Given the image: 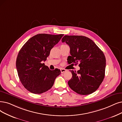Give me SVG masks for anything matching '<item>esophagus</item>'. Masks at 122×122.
Instances as JSON below:
<instances>
[{
	"instance_id": "obj_1",
	"label": "esophagus",
	"mask_w": 122,
	"mask_h": 122,
	"mask_svg": "<svg viewBox=\"0 0 122 122\" xmlns=\"http://www.w3.org/2000/svg\"><path fill=\"white\" fill-rule=\"evenodd\" d=\"M66 70H65V69H61V73H64V72H65V71H66Z\"/></svg>"
}]
</instances>
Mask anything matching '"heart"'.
Wrapping results in <instances>:
<instances>
[{
    "instance_id": "heart-1",
    "label": "heart",
    "mask_w": 122,
    "mask_h": 122,
    "mask_svg": "<svg viewBox=\"0 0 122 122\" xmlns=\"http://www.w3.org/2000/svg\"><path fill=\"white\" fill-rule=\"evenodd\" d=\"M64 45H62V46H64Z\"/></svg>"
}]
</instances>
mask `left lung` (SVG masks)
Instances as JSON below:
<instances>
[{"label":"left lung","instance_id":"obj_1","mask_svg":"<svg viewBox=\"0 0 122 122\" xmlns=\"http://www.w3.org/2000/svg\"><path fill=\"white\" fill-rule=\"evenodd\" d=\"M70 47L69 64L79 63L80 70L71 71L70 88L82 95L91 94L99 88L105 77L106 57L100 48L90 38L81 36H65L61 40ZM71 64V65H72Z\"/></svg>","mask_w":122,"mask_h":122}]
</instances>
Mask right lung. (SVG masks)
Here are the masks:
<instances>
[{
    "label": "right lung",
    "mask_w": 122,
    "mask_h": 122,
    "mask_svg": "<svg viewBox=\"0 0 122 122\" xmlns=\"http://www.w3.org/2000/svg\"><path fill=\"white\" fill-rule=\"evenodd\" d=\"M63 36L38 34L29 39L19 51L16 61L18 76L29 92L40 94L47 91L61 74L60 70H50L42 62Z\"/></svg>",
    "instance_id": "right-lung-1"
}]
</instances>
